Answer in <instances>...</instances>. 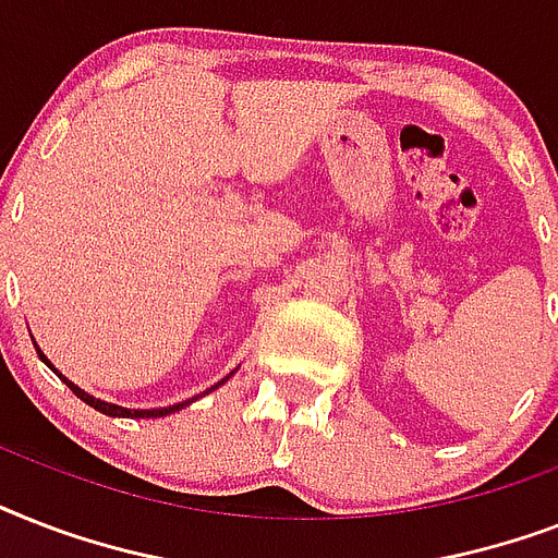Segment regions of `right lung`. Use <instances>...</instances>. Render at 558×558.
Segmentation results:
<instances>
[{
	"label": "right lung",
	"mask_w": 558,
	"mask_h": 558,
	"mask_svg": "<svg viewBox=\"0 0 558 558\" xmlns=\"http://www.w3.org/2000/svg\"><path fill=\"white\" fill-rule=\"evenodd\" d=\"M39 356H43V350H39ZM43 362H46V365L51 367V362H48L46 356H43ZM51 371H54V367H51ZM57 376H60V379H63L65 385H69V388L74 390V397H81L83 402H86V405H92V408H95V411H100V414H109V416H165V414H173V411H179V408L191 405V399H187V402H179V405H170V408H156V411H130V408L112 405V402H104V399L89 397L86 390H81V388H77V385H74V381L65 379L63 373H57ZM222 381H226V379H222ZM214 388H217V385H214Z\"/></svg>",
	"instance_id": "1"
}]
</instances>
